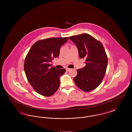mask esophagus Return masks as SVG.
<instances>
[{"label":"esophagus","instance_id":"1","mask_svg":"<svg viewBox=\"0 0 132 132\" xmlns=\"http://www.w3.org/2000/svg\"><path fill=\"white\" fill-rule=\"evenodd\" d=\"M66 71H69V70H71V69H70V68H66Z\"/></svg>","mask_w":132,"mask_h":132}]
</instances>
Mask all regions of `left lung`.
<instances>
[{
	"label": "left lung",
	"mask_w": 132,
	"mask_h": 132,
	"mask_svg": "<svg viewBox=\"0 0 132 132\" xmlns=\"http://www.w3.org/2000/svg\"><path fill=\"white\" fill-rule=\"evenodd\" d=\"M78 48L80 58L86 59V66L77 70L74 81L78 88L88 92L101 84L106 70L108 58L100 42L88 34L70 37Z\"/></svg>",
	"instance_id": "left-lung-1"
}]
</instances>
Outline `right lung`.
I'll return each instance as SVG.
<instances>
[{
  "mask_svg": "<svg viewBox=\"0 0 132 132\" xmlns=\"http://www.w3.org/2000/svg\"><path fill=\"white\" fill-rule=\"evenodd\" d=\"M68 37L51 38L38 40L32 45L26 57L24 71L28 82L38 94H54L59 87L60 77L66 70L51 67L50 62L59 55L61 46Z\"/></svg>",
  "mask_w": 132,
  "mask_h": 132,
  "instance_id": "add662e5",
  "label": "right lung"
}]
</instances>
